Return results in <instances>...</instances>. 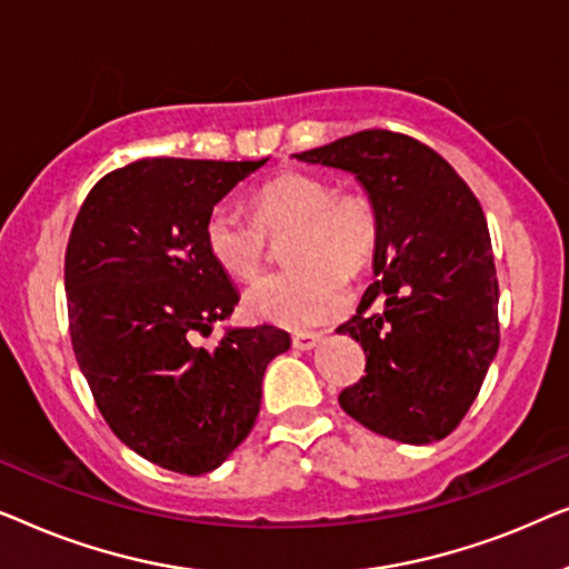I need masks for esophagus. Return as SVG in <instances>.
<instances>
[{"label":"esophagus","instance_id":"esophagus-1","mask_svg":"<svg viewBox=\"0 0 569 569\" xmlns=\"http://www.w3.org/2000/svg\"><path fill=\"white\" fill-rule=\"evenodd\" d=\"M321 333H295L292 337V347L300 349V352H310V349H316L321 345Z\"/></svg>","mask_w":569,"mask_h":569}]
</instances>
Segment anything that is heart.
<instances>
[{"mask_svg":"<svg viewBox=\"0 0 569 569\" xmlns=\"http://www.w3.org/2000/svg\"><path fill=\"white\" fill-rule=\"evenodd\" d=\"M246 217L228 204L204 222V243L224 274L248 282L261 271L267 236H284L290 269L259 279L246 292L253 318L284 329H310L341 316L349 306L347 271H360L378 243V212L368 193L333 191L310 170H284L251 193Z\"/></svg>","mask_w":569,"mask_h":569,"instance_id":"heart-1","label":"heart"}]
</instances>
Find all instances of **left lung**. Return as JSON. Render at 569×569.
<instances>
[{"instance_id": "obj_1", "label": "left lung", "mask_w": 569, "mask_h": 569, "mask_svg": "<svg viewBox=\"0 0 569 569\" xmlns=\"http://www.w3.org/2000/svg\"><path fill=\"white\" fill-rule=\"evenodd\" d=\"M295 158L352 173L378 212V279L337 329L360 341L368 376L339 393L341 409L409 446L442 440L500 347V290L477 197L438 152L383 129Z\"/></svg>"}]
</instances>
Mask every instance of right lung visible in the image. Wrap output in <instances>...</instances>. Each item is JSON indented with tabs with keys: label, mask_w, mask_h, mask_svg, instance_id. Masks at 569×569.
<instances>
[{
	"label": "right lung",
	"mask_w": 569,
	"mask_h": 569,
	"mask_svg": "<svg viewBox=\"0 0 569 569\" xmlns=\"http://www.w3.org/2000/svg\"><path fill=\"white\" fill-rule=\"evenodd\" d=\"M263 160H137L92 186L64 259L69 331L100 415L123 446L176 473L214 471L253 430L277 326L193 345L240 295L204 243L217 201Z\"/></svg>",
	"instance_id": "right-lung-1"
}]
</instances>
